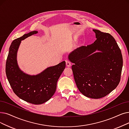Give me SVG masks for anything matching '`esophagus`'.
I'll return each mask as SVG.
<instances>
[{
  "instance_id": "1",
  "label": "esophagus",
  "mask_w": 129,
  "mask_h": 129,
  "mask_svg": "<svg viewBox=\"0 0 129 129\" xmlns=\"http://www.w3.org/2000/svg\"><path fill=\"white\" fill-rule=\"evenodd\" d=\"M66 66H68V67H70V66H71L72 63H71V61H70V60H66Z\"/></svg>"
}]
</instances>
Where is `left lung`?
Listing matches in <instances>:
<instances>
[{
    "label": "left lung",
    "instance_id": "left-lung-1",
    "mask_svg": "<svg viewBox=\"0 0 129 129\" xmlns=\"http://www.w3.org/2000/svg\"><path fill=\"white\" fill-rule=\"evenodd\" d=\"M96 40L72 51L68 58L75 82L86 97L100 99L111 93L120 81L123 58L121 50L109 33L93 29Z\"/></svg>",
    "mask_w": 129,
    "mask_h": 129
}]
</instances>
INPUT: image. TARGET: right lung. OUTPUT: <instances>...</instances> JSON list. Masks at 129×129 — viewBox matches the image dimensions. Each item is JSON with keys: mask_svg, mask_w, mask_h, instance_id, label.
Here are the masks:
<instances>
[{"mask_svg": "<svg viewBox=\"0 0 129 129\" xmlns=\"http://www.w3.org/2000/svg\"><path fill=\"white\" fill-rule=\"evenodd\" d=\"M37 33L38 31H33L13 41L6 64V73L14 92L25 101L36 105L47 102L53 96L57 81L66 66L65 61H63L33 75L26 74L20 69L17 55L21 42Z\"/></svg>", "mask_w": 129, "mask_h": 129, "instance_id": "add662e5", "label": "right lung"}]
</instances>
